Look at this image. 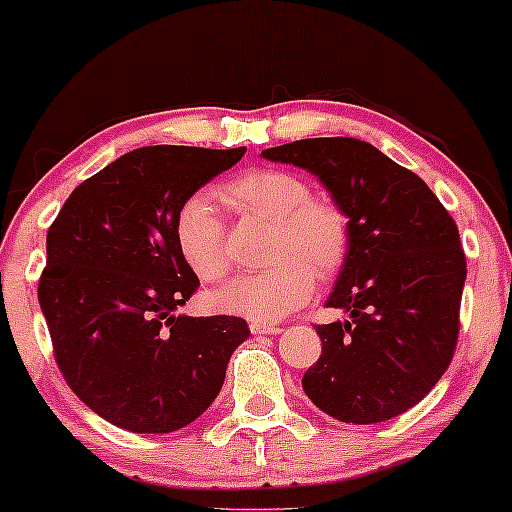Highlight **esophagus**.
I'll use <instances>...</instances> for the list:
<instances>
[{
  "mask_svg": "<svg viewBox=\"0 0 512 512\" xmlns=\"http://www.w3.org/2000/svg\"><path fill=\"white\" fill-rule=\"evenodd\" d=\"M250 330H252V334H281L284 332V327L267 325V322H252Z\"/></svg>",
  "mask_w": 512,
  "mask_h": 512,
  "instance_id": "esophagus-1",
  "label": "esophagus"
}]
</instances>
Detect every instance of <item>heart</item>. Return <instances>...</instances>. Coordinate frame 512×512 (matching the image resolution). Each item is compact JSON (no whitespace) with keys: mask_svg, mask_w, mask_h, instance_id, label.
Returning a JSON list of instances; mask_svg holds the SVG:
<instances>
[{"mask_svg":"<svg viewBox=\"0 0 512 512\" xmlns=\"http://www.w3.org/2000/svg\"><path fill=\"white\" fill-rule=\"evenodd\" d=\"M221 197L240 214L272 221L267 257L274 264L216 289L211 293L214 308L255 322H276L313 296L315 276L325 279L342 267L349 250V219L330 199L313 197L310 182L301 175L257 168L228 182ZM173 233L182 262L197 279L216 281L226 274V228L207 195L182 204Z\"/></svg>","mask_w":512,"mask_h":512,"instance_id":"1","label":"heart"}]
</instances>
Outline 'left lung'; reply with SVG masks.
<instances>
[{"label":"left lung","instance_id":"1","mask_svg":"<svg viewBox=\"0 0 512 512\" xmlns=\"http://www.w3.org/2000/svg\"><path fill=\"white\" fill-rule=\"evenodd\" d=\"M262 158L313 173L349 219V250L325 303L349 317L317 325L322 354L305 370V395L344 424L399 416L455 354L467 279L455 221L419 175L361 139H301Z\"/></svg>","mask_w":512,"mask_h":512}]
</instances>
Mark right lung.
<instances>
[{
	"mask_svg": "<svg viewBox=\"0 0 512 512\" xmlns=\"http://www.w3.org/2000/svg\"><path fill=\"white\" fill-rule=\"evenodd\" d=\"M238 149L144 146L69 195L48 231L38 301L74 395L113 426L173 433L221 392L250 337L233 315H175L199 279L175 245V216Z\"/></svg>",
	"mask_w": 512,
	"mask_h": 512,
	"instance_id": "add662e5",
	"label": "right lung"
}]
</instances>
